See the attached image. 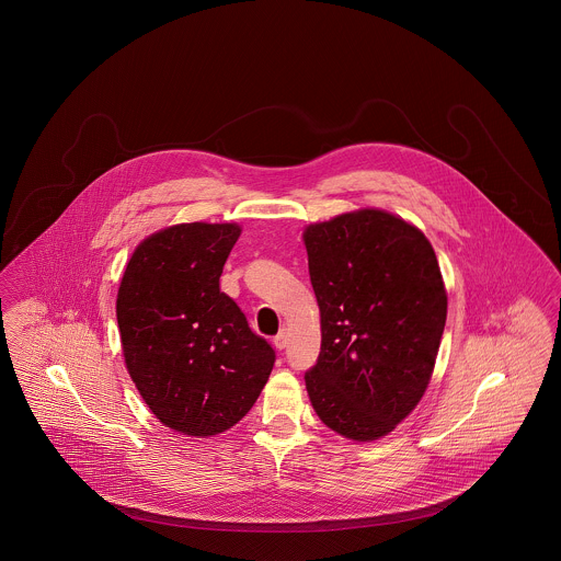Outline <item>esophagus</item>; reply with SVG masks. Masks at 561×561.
<instances>
[{"label":"esophagus","instance_id":"obj_1","mask_svg":"<svg viewBox=\"0 0 561 561\" xmlns=\"http://www.w3.org/2000/svg\"><path fill=\"white\" fill-rule=\"evenodd\" d=\"M287 344H289V331H287V329H280V331L274 335V346H276L278 351H283V348H287Z\"/></svg>","mask_w":561,"mask_h":561}]
</instances>
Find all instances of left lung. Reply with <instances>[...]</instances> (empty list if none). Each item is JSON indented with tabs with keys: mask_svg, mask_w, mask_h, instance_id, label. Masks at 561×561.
<instances>
[{
	"mask_svg": "<svg viewBox=\"0 0 561 561\" xmlns=\"http://www.w3.org/2000/svg\"><path fill=\"white\" fill-rule=\"evenodd\" d=\"M304 244L323 337L308 397L342 437L380 439L433 376L447 317L437 255L415 226L378 208L312 224Z\"/></svg>",
	"mask_w": 561,
	"mask_h": 561,
	"instance_id": "obj_1",
	"label": "left lung"
}]
</instances>
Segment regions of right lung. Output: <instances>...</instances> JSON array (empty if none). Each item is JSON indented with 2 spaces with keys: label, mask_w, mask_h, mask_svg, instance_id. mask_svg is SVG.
Here are the masks:
<instances>
[{
  "label": "right lung",
  "mask_w": 561,
  "mask_h": 561,
  "mask_svg": "<svg viewBox=\"0 0 561 561\" xmlns=\"http://www.w3.org/2000/svg\"><path fill=\"white\" fill-rule=\"evenodd\" d=\"M237 224H179L146 238L119 283L126 369L153 415L190 437L232 428L253 408L274 348L219 289Z\"/></svg>",
  "instance_id": "1"
}]
</instances>
